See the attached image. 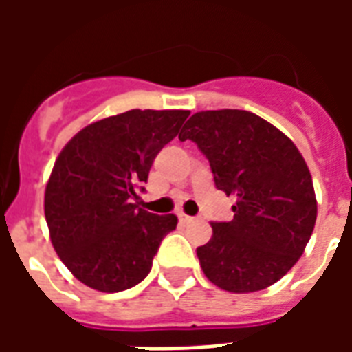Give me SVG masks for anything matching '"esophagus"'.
<instances>
[{"label":"esophagus","instance_id":"34e87169","mask_svg":"<svg viewBox=\"0 0 352 352\" xmlns=\"http://www.w3.org/2000/svg\"><path fill=\"white\" fill-rule=\"evenodd\" d=\"M179 221L184 222V224H190V222H194V217H188V214L179 213Z\"/></svg>","mask_w":352,"mask_h":352}]
</instances>
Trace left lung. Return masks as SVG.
I'll return each instance as SVG.
<instances>
[{"mask_svg":"<svg viewBox=\"0 0 352 352\" xmlns=\"http://www.w3.org/2000/svg\"><path fill=\"white\" fill-rule=\"evenodd\" d=\"M179 139L198 145L214 186L237 198L234 219L213 222V237L198 247L207 279L237 294L277 283L303 254L317 221L300 151L267 120L239 109L196 113Z\"/></svg>","mask_w":352,"mask_h":352,"instance_id":"8db88e82","label":"left lung"}]
</instances>
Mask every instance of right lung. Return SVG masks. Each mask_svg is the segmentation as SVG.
<instances>
[{"label":"right lung","mask_w":352,"mask_h":352,"mask_svg":"<svg viewBox=\"0 0 352 352\" xmlns=\"http://www.w3.org/2000/svg\"><path fill=\"white\" fill-rule=\"evenodd\" d=\"M188 115L131 109L82 128L56 158L45 219L60 260L87 287H135L151 272L162 239L177 228L175 214L148 213L131 201Z\"/></svg>","instance_id":"right-lung-1"}]
</instances>
